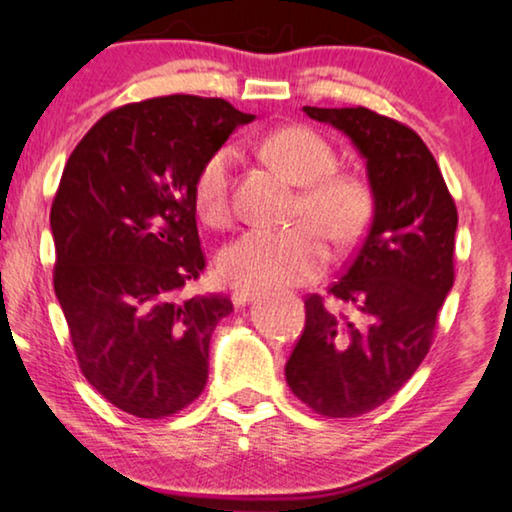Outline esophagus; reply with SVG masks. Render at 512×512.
<instances>
[{
  "label": "esophagus",
  "mask_w": 512,
  "mask_h": 512,
  "mask_svg": "<svg viewBox=\"0 0 512 512\" xmlns=\"http://www.w3.org/2000/svg\"><path fill=\"white\" fill-rule=\"evenodd\" d=\"M257 297V290H248V287H241V290H234L232 301L234 306H246Z\"/></svg>",
  "instance_id": "34e87169"
}]
</instances>
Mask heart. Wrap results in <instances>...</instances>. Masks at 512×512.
<instances>
[{"instance_id": "b5f03b06", "label": "heart", "mask_w": 512, "mask_h": 512, "mask_svg": "<svg viewBox=\"0 0 512 512\" xmlns=\"http://www.w3.org/2000/svg\"><path fill=\"white\" fill-rule=\"evenodd\" d=\"M262 153L299 187L294 218L285 229H248L229 243L218 259L222 278L232 285H301L318 278L331 259L329 236L341 246L355 243L371 225L376 192L359 171L336 169V148L315 129L292 125L273 132ZM234 150L208 155L194 176L192 199L206 225L220 227L232 218Z\"/></svg>"}]
</instances>
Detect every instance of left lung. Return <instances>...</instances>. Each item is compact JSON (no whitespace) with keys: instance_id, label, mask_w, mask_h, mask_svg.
I'll list each match as a JSON object with an SVG mask.
<instances>
[{"instance_id":"left-lung-1","label":"left lung","mask_w":512,"mask_h":512,"mask_svg":"<svg viewBox=\"0 0 512 512\" xmlns=\"http://www.w3.org/2000/svg\"><path fill=\"white\" fill-rule=\"evenodd\" d=\"M304 111L355 141L376 211L327 290L352 318L308 294L285 378L313 413L359 417L394 397L434 343L438 311L455 283L457 206L427 143L408 125L366 106Z\"/></svg>"}]
</instances>
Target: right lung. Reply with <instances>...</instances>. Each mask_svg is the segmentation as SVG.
Segmentation results:
<instances>
[{
	"label": "right lung",
	"mask_w": 512,
	"mask_h": 512,
	"mask_svg": "<svg viewBox=\"0 0 512 512\" xmlns=\"http://www.w3.org/2000/svg\"><path fill=\"white\" fill-rule=\"evenodd\" d=\"M253 115L169 95L102 115L69 155L53 206V285L88 383L125 413L162 420L204 392L225 294L185 287L206 269L192 183Z\"/></svg>",
	"instance_id": "obj_1"
}]
</instances>
